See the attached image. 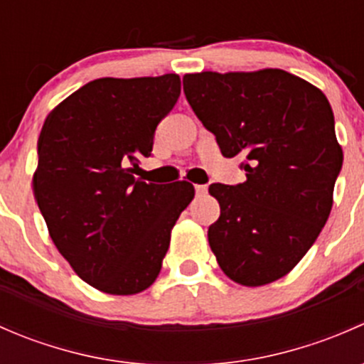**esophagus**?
Instances as JSON below:
<instances>
[{
	"instance_id": "obj_1",
	"label": "esophagus",
	"mask_w": 364,
	"mask_h": 364,
	"mask_svg": "<svg viewBox=\"0 0 364 364\" xmlns=\"http://www.w3.org/2000/svg\"><path fill=\"white\" fill-rule=\"evenodd\" d=\"M196 193H197V197L205 196V193H208V186H205V185H196Z\"/></svg>"
}]
</instances>
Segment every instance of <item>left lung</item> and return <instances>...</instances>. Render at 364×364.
Instances as JSON below:
<instances>
[{
    "mask_svg": "<svg viewBox=\"0 0 364 364\" xmlns=\"http://www.w3.org/2000/svg\"><path fill=\"white\" fill-rule=\"evenodd\" d=\"M183 90L222 155L241 156L247 181L215 183L220 218L208 229L223 273L260 287L291 273L333 208L343 161L335 117L317 86L280 68L200 72Z\"/></svg>",
    "mask_w": 364,
    "mask_h": 364,
    "instance_id": "1",
    "label": "left lung"
}]
</instances>
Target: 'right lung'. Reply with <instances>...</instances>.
Returning <instances> with one entry per match:
<instances>
[{"label":"right lung","mask_w":364,"mask_h":364,"mask_svg":"<svg viewBox=\"0 0 364 364\" xmlns=\"http://www.w3.org/2000/svg\"><path fill=\"white\" fill-rule=\"evenodd\" d=\"M181 93L178 73L91 80L43 121L33 193L58 252L91 287L146 291L160 274L172 227L196 190L135 178L156 124Z\"/></svg>","instance_id":"obj_1"}]
</instances>
